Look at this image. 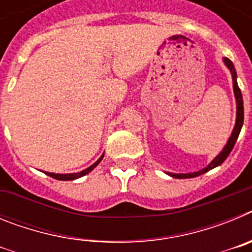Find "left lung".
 Listing matches in <instances>:
<instances>
[{
    "instance_id": "8db88e82",
    "label": "left lung",
    "mask_w": 252,
    "mask_h": 252,
    "mask_svg": "<svg viewBox=\"0 0 252 252\" xmlns=\"http://www.w3.org/2000/svg\"><path fill=\"white\" fill-rule=\"evenodd\" d=\"M223 63L226 64V66L230 69L231 74H232V82H233V93H235V98H236V124H235V127H233L232 133H231L230 139L227 141V144L224 145V148L222 149V151L218 154L217 157L212 160V161L209 162L208 165L206 166L204 169L199 171H194V173H187V174H174V173H166L169 174L170 177L173 178H177V179H187V178H195L198 175H202L204 173H207L208 170L211 169L216 168V166L221 165L222 162L227 159V157L230 155V153L232 151L233 146L236 144V140L239 137L240 135V131H241L242 125H244V101H242V94H241V91L239 88V84H237V74H236V70H235V66H233L232 62H231L228 58H223Z\"/></svg>"
}]
</instances>
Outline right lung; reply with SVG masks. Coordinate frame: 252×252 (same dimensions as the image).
<instances>
[{
  "mask_svg": "<svg viewBox=\"0 0 252 252\" xmlns=\"http://www.w3.org/2000/svg\"><path fill=\"white\" fill-rule=\"evenodd\" d=\"M103 155H104V154H103ZM103 155H102V157L99 158V159L97 160L94 164H93V165H91L90 168L84 169V170L79 171V173H72V174H55V173H48V171H46L45 174L49 175V177H51V178H54V179H57V180H74V179H78V178H81V177H83V175L88 174L90 171H92L93 169L95 168V166L98 165L99 162H101V160L103 159Z\"/></svg>",
  "mask_w": 252,
  "mask_h": 252,
  "instance_id": "right-lung-1",
  "label": "right lung"
}]
</instances>
